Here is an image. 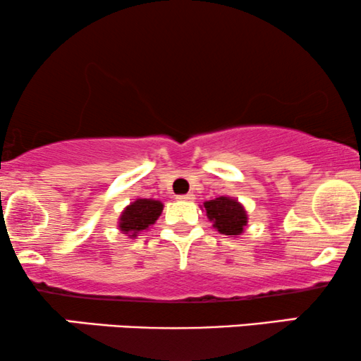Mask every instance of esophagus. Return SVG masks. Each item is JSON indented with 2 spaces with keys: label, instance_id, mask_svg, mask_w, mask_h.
<instances>
[{
  "label": "esophagus",
  "instance_id": "obj_1",
  "mask_svg": "<svg viewBox=\"0 0 361 361\" xmlns=\"http://www.w3.org/2000/svg\"><path fill=\"white\" fill-rule=\"evenodd\" d=\"M177 201H194V194H184V195H177Z\"/></svg>",
  "mask_w": 361,
  "mask_h": 361
}]
</instances>
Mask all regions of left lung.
I'll use <instances>...</instances> for the list:
<instances>
[{"label": "left lung", "instance_id": "8db88e82", "mask_svg": "<svg viewBox=\"0 0 361 361\" xmlns=\"http://www.w3.org/2000/svg\"><path fill=\"white\" fill-rule=\"evenodd\" d=\"M204 209H206L209 221L221 234L235 238V235H241L244 228L247 226L246 209L243 207L241 202L228 197V195L206 201Z\"/></svg>", "mask_w": 361, "mask_h": 361}]
</instances>
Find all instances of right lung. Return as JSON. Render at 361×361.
I'll list each match as a JSON object with an SVG mask.
<instances>
[{
  "instance_id": "1",
  "label": "right lung",
  "mask_w": 361,
  "mask_h": 361,
  "mask_svg": "<svg viewBox=\"0 0 361 361\" xmlns=\"http://www.w3.org/2000/svg\"><path fill=\"white\" fill-rule=\"evenodd\" d=\"M164 204L154 199H137L123 209L118 219V229L128 238H137L162 214Z\"/></svg>"
}]
</instances>
